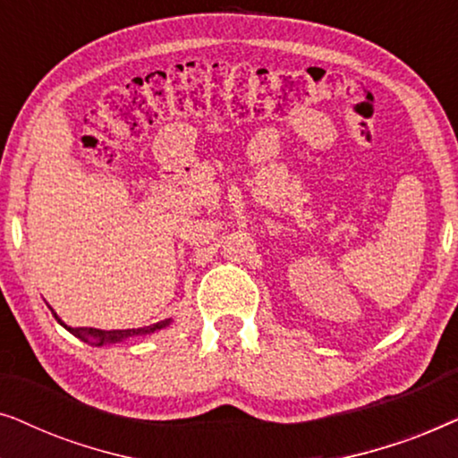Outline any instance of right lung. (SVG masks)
I'll return each instance as SVG.
<instances>
[{"label": "right lung", "instance_id": "add662e5", "mask_svg": "<svg viewBox=\"0 0 458 458\" xmlns=\"http://www.w3.org/2000/svg\"><path fill=\"white\" fill-rule=\"evenodd\" d=\"M55 318H58V317H55ZM58 321H60V318H58ZM168 323H171V321H160V323H156V325H148V327H140V329H112V331L96 329V327H77V329H72V327H66L64 323H62V325H64V327L71 331V334L79 335L81 340L96 344V346H104V344H114V342L127 340V337H131V335L154 334V331L166 327Z\"/></svg>", "mask_w": 458, "mask_h": 458}]
</instances>
